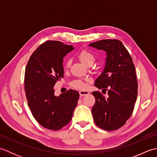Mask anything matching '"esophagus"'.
I'll list each match as a JSON object with an SVG mask.
<instances>
[{
  "label": "esophagus",
  "instance_id": "esophagus-1",
  "mask_svg": "<svg viewBox=\"0 0 157 157\" xmlns=\"http://www.w3.org/2000/svg\"><path fill=\"white\" fill-rule=\"evenodd\" d=\"M79 95H80L81 96L89 94V92L87 91V90H81V91L79 92Z\"/></svg>",
  "mask_w": 157,
  "mask_h": 157
}]
</instances>
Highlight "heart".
I'll return each mask as SVG.
<instances>
[{"mask_svg":"<svg viewBox=\"0 0 157 157\" xmlns=\"http://www.w3.org/2000/svg\"><path fill=\"white\" fill-rule=\"evenodd\" d=\"M78 57L79 61H80L83 64L86 66H90L92 65L93 63H94V56L93 55L92 53L88 51H86V50H83L80 52L79 53L78 55ZM71 65V61L68 60L65 63V66L66 67H69ZM71 85L73 87L78 89H83L86 87L85 84L83 82L80 80H75L73 81L71 83Z\"/></svg>","mask_w":157,"mask_h":157,"instance_id":"b5f03b06","label":"heart"}]
</instances>
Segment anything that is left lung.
I'll return each mask as SVG.
<instances>
[{
	"mask_svg": "<svg viewBox=\"0 0 157 157\" xmlns=\"http://www.w3.org/2000/svg\"><path fill=\"white\" fill-rule=\"evenodd\" d=\"M106 52L104 69L94 82L102 92L107 90L108 98L100 92H92L95 104L92 109L94 122L106 131L117 129L132 115L137 98L136 69L128 50L118 40H102L89 44Z\"/></svg>",
	"mask_w": 157,
	"mask_h": 157,
	"instance_id": "8db88e82",
	"label": "left lung"
}]
</instances>
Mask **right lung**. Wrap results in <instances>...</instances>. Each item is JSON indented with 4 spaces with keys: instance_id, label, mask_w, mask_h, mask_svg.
I'll use <instances>...</instances> for the list:
<instances>
[{
    "instance_id": "1",
    "label": "right lung",
    "mask_w": 157,
    "mask_h": 157,
    "mask_svg": "<svg viewBox=\"0 0 157 157\" xmlns=\"http://www.w3.org/2000/svg\"><path fill=\"white\" fill-rule=\"evenodd\" d=\"M73 46L59 41L43 43L33 52L25 71V92L34 117L45 128L59 130L71 121L79 97L69 90L56 96V82L63 78V58Z\"/></svg>"
}]
</instances>
